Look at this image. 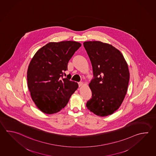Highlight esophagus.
<instances>
[{
	"label": "esophagus",
	"instance_id": "1",
	"mask_svg": "<svg viewBox=\"0 0 156 156\" xmlns=\"http://www.w3.org/2000/svg\"><path fill=\"white\" fill-rule=\"evenodd\" d=\"M78 85H79V87H81V86H83V82H79V83H78Z\"/></svg>",
	"mask_w": 156,
	"mask_h": 156
}]
</instances>
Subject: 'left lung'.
<instances>
[{"label":"left lung","instance_id":"left-lung-1","mask_svg":"<svg viewBox=\"0 0 156 156\" xmlns=\"http://www.w3.org/2000/svg\"><path fill=\"white\" fill-rule=\"evenodd\" d=\"M83 45L92 66L93 78L89 86L92 98L86 107L95 115L113 114L121 106L127 92L129 72L121 51L99 41H85Z\"/></svg>","mask_w":156,"mask_h":156}]
</instances>
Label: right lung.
Instances as JSON below:
<instances>
[{"mask_svg":"<svg viewBox=\"0 0 156 156\" xmlns=\"http://www.w3.org/2000/svg\"><path fill=\"white\" fill-rule=\"evenodd\" d=\"M81 46L74 41L51 42L37 51L29 65L27 82L32 100L44 113L60 111L68 103L78 84L63 78L67 65Z\"/></svg>","mask_w":156,"mask_h":156,"instance_id":"1","label":"right lung"}]
</instances>
